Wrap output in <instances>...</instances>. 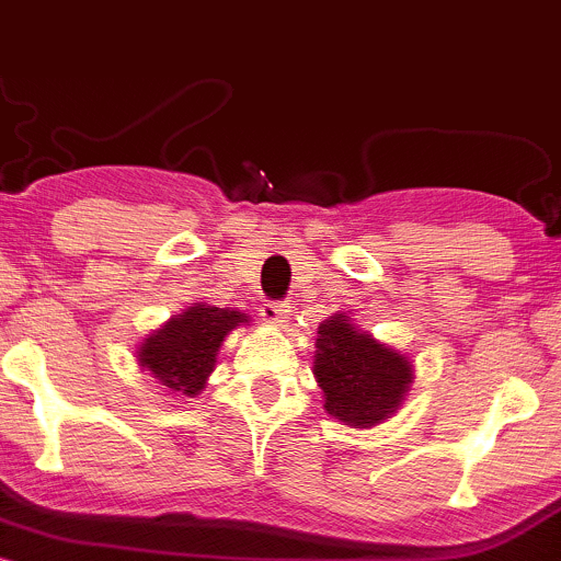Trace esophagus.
Returning <instances> with one entry per match:
<instances>
[{"label": "esophagus", "instance_id": "esophagus-1", "mask_svg": "<svg viewBox=\"0 0 561 561\" xmlns=\"http://www.w3.org/2000/svg\"><path fill=\"white\" fill-rule=\"evenodd\" d=\"M261 317H263V321H266V324L279 327L282 321L287 319V306H285V302L266 300V302H263V306H261Z\"/></svg>", "mask_w": 561, "mask_h": 561}]
</instances>
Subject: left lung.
Returning <instances> with one entry per match:
<instances>
[{
  "label": "left lung",
  "mask_w": 561,
  "mask_h": 561,
  "mask_svg": "<svg viewBox=\"0 0 561 561\" xmlns=\"http://www.w3.org/2000/svg\"><path fill=\"white\" fill-rule=\"evenodd\" d=\"M313 375L324 390L327 414L351 427H371L401 405L411 364L337 313L319 327Z\"/></svg>",
  "instance_id": "obj_1"
}]
</instances>
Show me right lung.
Segmentation results:
<instances>
[{
  "label": "right lung",
  "mask_w": 561,
  "mask_h": 561,
  "mask_svg": "<svg viewBox=\"0 0 561 561\" xmlns=\"http://www.w3.org/2000/svg\"><path fill=\"white\" fill-rule=\"evenodd\" d=\"M248 321L240 311L216 306H195L139 347V366L152 371L171 392L195 398L216 366V353L224 337Z\"/></svg>",
  "instance_id": "1"
}]
</instances>
